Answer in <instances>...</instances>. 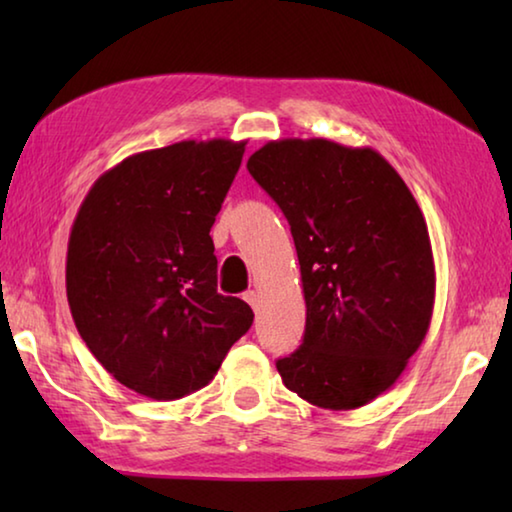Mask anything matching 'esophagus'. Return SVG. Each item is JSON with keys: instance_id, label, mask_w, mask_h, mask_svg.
<instances>
[{"instance_id": "obj_1", "label": "esophagus", "mask_w": 512, "mask_h": 512, "mask_svg": "<svg viewBox=\"0 0 512 512\" xmlns=\"http://www.w3.org/2000/svg\"><path fill=\"white\" fill-rule=\"evenodd\" d=\"M244 300L248 302L250 307H253V309L257 311V307H259V296H257L255 291H246V293H244Z\"/></svg>"}]
</instances>
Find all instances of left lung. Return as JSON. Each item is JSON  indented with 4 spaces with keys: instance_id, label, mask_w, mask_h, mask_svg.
<instances>
[{
    "instance_id": "left-lung-1",
    "label": "left lung",
    "mask_w": 512,
    "mask_h": 512,
    "mask_svg": "<svg viewBox=\"0 0 512 512\" xmlns=\"http://www.w3.org/2000/svg\"><path fill=\"white\" fill-rule=\"evenodd\" d=\"M246 167L291 225L307 305L305 339L277 372L318 409H359L429 332L436 266L420 205L370 146L289 137Z\"/></svg>"
}]
</instances>
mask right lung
Instances as JSON below:
<instances>
[{
  "label": "right lung",
  "instance_id": "right-lung-1",
  "mask_svg": "<svg viewBox=\"0 0 512 512\" xmlns=\"http://www.w3.org/2000/svg\"><path fill=\"white\" fill-rule=\"evenodd\" d=\"M244 142L214 137L142 151L90 187L67 244V302L81 339L119 384L180 400L210 384L253 325L216 291L210 228Z\"/></svg>",
  "mask_w": 512,
  "mask_h": 512
}]
</instances>
